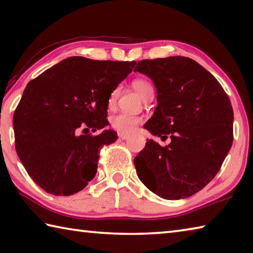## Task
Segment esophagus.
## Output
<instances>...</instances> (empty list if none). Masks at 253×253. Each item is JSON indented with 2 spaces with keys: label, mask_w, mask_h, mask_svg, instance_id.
<instances>
[{
  "label": "esophagus",
  "mask_w": 253,
  "mask_h": 253,
  "mask_svg": "<svg viewBox=\"0 0 253 253\" xmlns=\"http://www.w3.org/2000/svg\"><path fill=\"white\" fill-rule=\"evenodd\" d=\"M118 137H119V138H121V139H124V140H125V139H127V138H128V135H126V134H122V132H121V134H118Z\"/></svg>",
  "instance_id": "34e87169"
}]
</instances>
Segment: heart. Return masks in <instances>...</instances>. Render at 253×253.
I'll use <instances>...</instances> for the list:
<instances>
[{
    "label": "heart",
    "instance_id": "obj_1",
    "mask_svg": "<svg viewBox=\"0 0 253 253\" xmlns=\"http://www.w3.org/2000/svg\"><path fill=\"white\" fill-rule=\"evenodd\" d=\"M132 87L138 93V96L142 98L143 100L147 99L148 97H153L154 89L153 85L145 79H136L132 83ZM119 96V88H115L113 91L110 92L108 98L109 106H114L116 102L117 98ZM143 118L139 116H134V115L121 113L117 115H114L110 118V125L115 130H117L122 134H130L131 131L135 130V128L142 124Z\"/></svg>",
    "mask_w": 253,
    "mask_h": 253
}]
</instances>
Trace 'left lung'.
I'll list each match as a JSON object with an SVG mask.
<instances>
[{"label": "left lung", "mask_w": 253, "mask_h": 253, "mask_svg": "<svg viewBox=\"0 0 253 253\" xmlns=\"http://www.w3.org/2000/svg\"><path fill=\"white\" fill-rule=\"evenodd\" d=\"M157 90V107L144 128L162 140L147 139L134 158L137 175L165 200L185 199L219 172L233 142V109L219 81L187 57L137 62Z\"/></svg>", "instance_id": "8db88e82"}]
</instances>
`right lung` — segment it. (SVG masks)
<instances>
[{"mask_svg":"<svg viewBox=\"0 0 253 253\" xmlns=\"http://www.w3.org/2000/svg\"><path fill=\"white\" fill-rule=\"evenodd\" d=\"M135 61L70 57L46 69L25 87L13 115L15 149L29 176L53 195H72L96 176L100 149L117 132L78 136L109 125L110 92Z\"/></svg>","mask_w":253,"mask_h":253,"instance_id":"right-lung-1","label":"right lung"}]
</instances>
